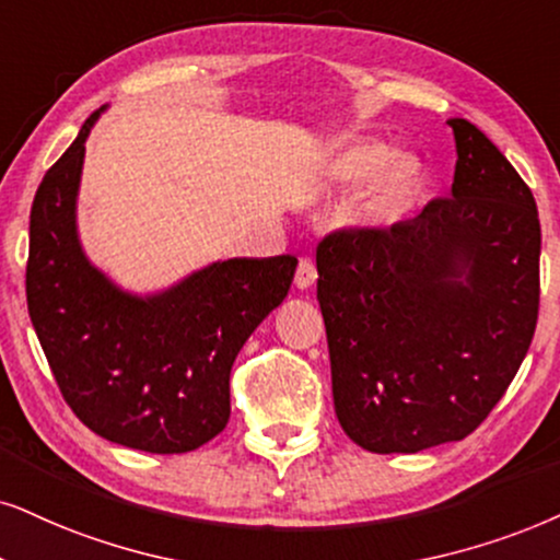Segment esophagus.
Returning <instances> with one entry per match:
<instances>
[{
    "instance_id": "esophagus-1",
    "label": "esophagus",
    "mask_w": 560,
    "mask_h": 560,
    "mask_svg": "<svg viewBox=\"0 0 560 560\" xmlns=\"http://www.w3.org/2000/svg\"><path fill=\"white\" fill-rule=\"evenodd\" d=\"M317 279V268L310 258H300V266H296V273H294V284L296 289H310L315 284Z\"/></svg>"
}]
</instances>
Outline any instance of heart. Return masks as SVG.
<instances>
[{
	"instance_id": "obj_1",
	"label": "heart",
	"mask_w": 560,
	"mask_h": 560,
	"mask_svg": "<svg viewBox=\"0 0 560 560\" xmlns=\"http://www.w3.org/2000/svg\"><path fill=\"white\" fill-rule=\"evenodd\" d=\"M336 180H366L362 196V219L370 224H390L413 207L423 188L419 162L406 154H393L382 144H353L330 162Z\"/></svg>"
}]
</instances>
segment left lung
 Instances as JSON below:
<instances>
[{
	"mask_svg": "<svg viewBox=\"0 0 560 560\" xmlns=\"http://www.w3.org/2000/svg\"><path fill=\"white\" fill-rule=\"evenodd\" d=\"M447 124L457 147L447 198L387 230H338L317 245L336 416L377 455L476 431L535 336L533 190L478 126Z\"/></svg>",
	"mask_w": 560,
	"mask_h": 560,
	"instance_id": "8db88e82",
	"label": "left lung"
}]
</instances>
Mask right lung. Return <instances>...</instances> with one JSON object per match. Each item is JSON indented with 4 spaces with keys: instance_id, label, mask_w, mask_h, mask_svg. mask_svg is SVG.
Wrapping results in <instances>:
<instances>
[{
    "instance_id": "obj_1",
    "label": "right lung",
    "mask_w": 560,
    "mask_h": 560,
    "mask_svg": "<svg viewBox=\"0 0 560 560\" xmlns=\"http://www.w3.org/2000/svg\"><path fill=\"white\" fill-rule=\"evenodd\" d=\"M82 124L35 190L25 292L56 385L84 427L124 447L180 455L230 421V372L250 332L284 302L296 258H230L160 294L116 287L77 235Z\"/></svg>"
}]
</instances>
